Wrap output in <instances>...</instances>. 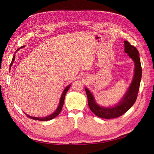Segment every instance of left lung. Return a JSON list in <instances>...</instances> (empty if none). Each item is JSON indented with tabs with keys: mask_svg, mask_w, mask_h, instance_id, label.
<instances>
[{
	"mask_svg": "<svg viewBox=\"0 0 154 154\" xmlns=\"http://www.w3.org/2000/svg\"><path fill=\"white\" fill-rule=\"evenodd\" d=\"M124 43L125 51L133 60L135 67L133 81L126 94L122 98L121 102L113 107H102L95 102L93 95L91 94L88 89L87 88H85L87 93L88 106L90 110L97 116L101 118L112 119L121 116L133 106L137 98L141 78V66L139 52L137 48L131 45L130 42L125 41Z\"/></svg>",
	"mask_w": 154,
	"mask_h": 154,
	"instance_id": "8db88e82",
	"label": "left lung"
}]
</instances>
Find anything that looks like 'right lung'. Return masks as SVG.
<instances>
[{
  "label": "right lung",
  "instance_id": "1",
  "mask_svg": "<svg viewBox=\"0 0 154 154\" xmlns=\"http://www.w3.org/2000/svg\"><path fill=\"white\" fill-rule=\"evenodd\" d=\"M14 59H15V57H14V56H13V60H12V62H11V64H10V67L12 66V64H13V63L14 62ZM70 86H71V85H69L67 86V87L64 89V91H63V93L62 94V95H61L60 102H59V105L57 109H56V111H55L53 114H52L51 115L48 116H47V117H45V118H36V117H32V116H28V115H27V114H25L28 117V118H29L30 119H35V120H38V121H48V120H51V119H54V118H56V117L57 116H58V115L59 114V113H60V111H61V110H62V109H63V106L64 102L65 95H66V93H67V91H68V90H69V87H70Z\"/></svg>",
  "mask_w": 154,
  "mask_h": 154
}]
</instances>
